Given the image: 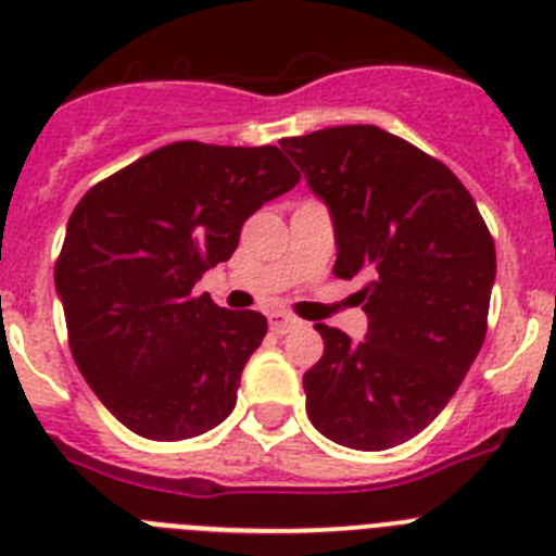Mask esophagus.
Returning <instances> with one entry per match:
<instances>
[{
    "mask_svg": "<svg viewBox=\"0 0 556 556\" xmlns=\"http://www.w3.org/2000/svg\"><path fill=\"white\" fill-rule=\"evenodd\" d=\"M296 325V318L288 316V313H271V316H268V327H271V332H279V336H285V332L293 330Z\"/></svg>",
    "mask_w": 556,
    "mask_h": 556,
    "instance_id": "esophagus-1",
    "label": "esophagus"
}]
</instances>
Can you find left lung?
Returning <instances> with one entry per match:
<instances>
[{
    "label": "left lung",
    "mask_w": 556,
    "mask_h": 556,
    "mask_svg": "<svg viewBox=\"0 0 556 556\" xmlns=\"http://www.w3.org/2000/svg\"><path fill=\"white\" fill-rule=\"evenodd\" d=\"M330 210L341 279L369 330L352 341L316 325L325 355L305 371L307 417L352 451L417 437L451 403L486 336L495 243L445 164L378 125H338L282 139Z\"/></svg>",
    "instance_id": "8db88e82"
}]
</instances>
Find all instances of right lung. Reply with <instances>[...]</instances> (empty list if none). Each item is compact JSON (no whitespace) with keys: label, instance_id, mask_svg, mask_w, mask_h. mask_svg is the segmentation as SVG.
Instances as JSON below:
<instances>
[{"label":"right lung","instance_id":"obj_1","mask_svg":"<svg viewBox=\"0 0 556 556\" xmlns=\"http://www.w3.org/2000/svg\"><path fill=\"white\" fill-rule=\"evenodd\" d=\"M296 181L271 144L173 142L80 198L55 291L77 369L125 428L178 442L229 417L268 321L190 291L231 257L245 220Z\"/></svg>","mask_w":556,"mask_h":556}]
</instances>
